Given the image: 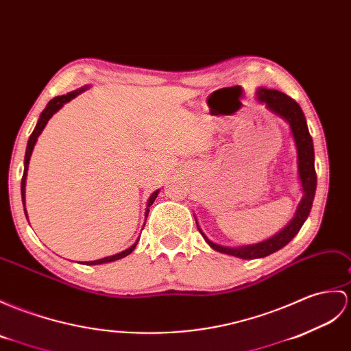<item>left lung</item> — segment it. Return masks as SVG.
Returning a JSON list of instances; mask_svg holds the SVG:
<instances>
[{
  "label": "left lung",
  "instance_id": "8db88e82",
  "mask_svg": "<svg viewBox=\"0 0 351 351\" xmlns=\"http://www.w3.org/2000/svg\"><path fill=\"white\" fill-rule=\"evenodd\" d=\"M256 97L260 103L266 104L267 110H271L276 117H280L286 121L291 130V136L295 138L296 152H298V175H299L300 185H302L304 195H302V200L299 202L295 217L291 218V221L284 227L282 230L274 234L272 238L258 243H251V245H242V247L219 245V243L213 242L205 233L202 232L197 219H195V224H197L200 234L203 236V239L206 241V243L210 248L218 252H223V254H229V256H234L245 260L262 258L272 254L275 251L281 250L282 247H286L287 243L299 233L300 227H302L305 219L308 218L309 210H311V206H313L315 189H317L313 137L309 136L306 119L302 109H300V106L295 100L290 99L289 95H286L281 91H276V89H267V88L260 86L257 88Z\"/></svg>",
  "mask_w": 351,
  "mask_h": 351
}]
</instances>
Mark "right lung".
<instances>
[{"label": "right lung", "instance_id": "right-lung-1", "mask_svg": "<svg viewBox=\"0 0 351 351\" xmlns=\"http://www.w3.org/2000/svg\"><path fill=\"white\" fill-rule=\"evenodd\" d=\"M85 89H88V85H86V86H82V88H79V89H76V91H71V93H69V94H65V95H61V97L58 95V97H55V99H52L51 101H49V103H47V106L45 108V110L42 112V115H40V118H38V121H37V125H36V128H34V132L31 133V136H29V138H28V145H27V151H25V160H23V176H22V182H21L22 203H23V210H25V217H27V219H28V214H27V209H25V185H27V173H28V166H29L31 154H32V149H34L37 138H38V136H40V134H42V132L45 130L46 124H47V121L53 117V113L58 112L65 103H69L70 100L75 99V97H77L80 93H84ZM158 193H160V190L154 191V193L149 195V199H148V205H146V213H145V215H146V217H148L149 206L152 205L154 200L157 199ZM137 242H138V239L133 243L132 247L127 248V250H124V251L118 252V254H115V256H109V257H103V258H99V260H93V262H85L84 265H103V263L115 262V260H119V258H122V257L128 256L130 252H133V250H134V248H136V245H137Z\"/></svg>", "mask_w": 351, "mask_h": 351}]
</instances>
